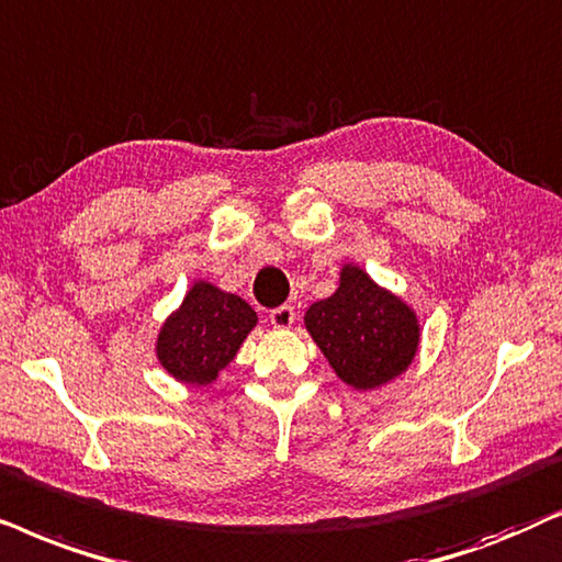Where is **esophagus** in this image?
Listing matches in <instances>:
<instances>
[{"instance_id": "esophagus-1", "label": "esophagus", "mask_w": 562, "mask_h": 562, "mask_svg": "<svg viewBox=\"0 0 562 562\" xmlns=\"http://www.w3.org/2000/svg\"><path fill=\"white\" fill-rule=\"evenodd\" d=\"M269 321L274 328H290L295 324V308L293 305H280V308L269 311Z\"/></svg>"}]
</instances>
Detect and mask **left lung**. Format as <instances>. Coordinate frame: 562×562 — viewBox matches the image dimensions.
<instances>
[{
    "instance_id": "1",
    "label": "left lung",
    "mask_w": 562,
    "mask_h": 562,
    "mask_svg": "<svg viewBox=\"0 0 562 562\" xmlns=\"http://www.w3.org/2000/svg\"><path fill=\"white\" fill-rule=\"evenodd\" d=\"M305 328L336 375L357 391H372L406 372L422 336L416 313L355 265L341 267L331 297L305 311Z\"/></svg>"
}]
</instances>
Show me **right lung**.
I'll return each instance as SVG.
<instances>
[{
  "mask_svg": "<svg viewBox=\"0 0 562 562\" xmlns=\"http://www.w3.org/2000/svg\"><path fill=\"white\" fill-rule=\"evenodd\" d=\"M254 326L257 313L244 297L198 280L161 326L156 357L171 378L211 385L221 370L228 368Z\"/></svg>",
  "mask_w": 562,
  "mask_h": 562,
  "instance_id": "1",
  "label": "right lung"
}]
</instances>
